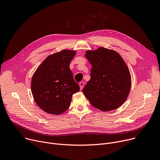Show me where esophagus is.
Listing matches in <instances>:
<instances>
[{
	"label": "esophagus",
	"mask_w": 160,
	"mask_h": 160,
	"mask_svg": "<svg viewBox=\"0 0 160 160\" xmlns=\"http://www.w3.org/2000/svg\"><path fill=\"white\" fill-rule=\"evenodd\" d=\"M79 86H80V89L82 90L84 86V82H81L79 83Z\"/></svg>",
	"instance_id": "1"
}]
</instances>
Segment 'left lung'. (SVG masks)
Masks as SVG:
<instances>
[{
    "label": "left lung",
    "mask_w": 160,
    "mask_h": 160,
    "mask_svg": "<svg viewBox=\"0 0 160 160\" xmlns=\"http://www.w3.org/2000/svg\"><path fill=\"white\" fill-rule=\"evenodd\" d=\"M92 66L91 79L82 90L91 105L102 111H111L125 102L130 92L131 76L119 53L100 47L85 55Z\"/></svg>",
    "instance_id": "1"
}]
</instances>
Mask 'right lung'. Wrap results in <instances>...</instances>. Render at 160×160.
Returning <instances> with one entry per match:
<instances>
[{
	"label": "right lung",
	"instance_id": "obj_1",
	"mask_svg": "<svg viewBox=\"0 0 160 160\" xmlns=\"http://www.w3.org/2000/svg\"><path fill=\"white\" fill-rule=\"evenodd\" d=\"M76 51L63 49L49 55L34 72L31 88L35 102L47 113L59 115L70 106L72 96L80 91L69 63Z\"/></svg>",
	"mask_w": 160,
	"mask_h": 160
}]
</instances>
